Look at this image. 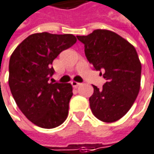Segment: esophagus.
I'll list each match as a JSON object with an SVG mask.
<instances>
[{
  "label": "esophagus",
  "mask_w": 154,
  "mask_h": 154,
  "mask_svg": "<svg viewBox=\"0 0 154 154\" xmlns=\"http://www.w3.org/2000/svg\"><path fill=\"white\" fill-rule=\"evenodd\" d=\"M71 85L73 86L74 88H77L78 86L81 85V84H80V83H77L76 81H72V82H71Z\"/></svg>",
  "instance_id": "34e87169"
}]
</instances>
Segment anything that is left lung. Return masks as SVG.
<instances>
[{
    "label": "left lung",
    "mask_w": 154,
    "mask_h": 154,
    "mask_svg": "<svg viewBox=\"0 0 154 154\" xmlns=\"http://www.w3.org/2000/svg\"><path fill=\"white\" fill-rule=\"evenodd\" d=\"M77 37L85 44L87 60L106 80L100 90L92 85L91 112L103 122H115L131 109L140 91L141 63L137 51L129 42L106 29Z\"/></svg>",
    "instance_id": "left-lung-1"
}]
</instances>
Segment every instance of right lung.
Masks as SVG:
<instances>
[{"label":"right lung","instance_id":"add662e5","mask_svg":"<svg viewBox=\"0 0 154 154\" xmlns=\"http://www.w3.org/2000/svg\"><path fill=\"white\" fill-rule=\"evenodd\" d=\"M76 42L71 34L36 33L24 39L10 57L11 93L22 112L39 127L55 128L67 119L72 86L49 80L55 71L53 60Z\"/></svg>","mask_w":154,"mask_h":154}]
</instances>
